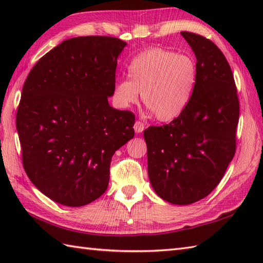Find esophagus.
I'll return each instance as SVG.
<instances>
[{"mask_svg": "<svg viewBox=\"0 0 263 263\" xmlns=\"http://www.w3.org/2000/svg\"><path fill=\"white\" fill-rule=\"evenodd\" d=\"M133 127H135V131L137 133H141L144 130V124L141 121H137L135 123V126H133Z\"/></svg>", "mask_w": 263, "mask_h": 263, "instance_id": "esophagus-1", "label": "esophagus"}]
</instances>
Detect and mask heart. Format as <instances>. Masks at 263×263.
Segmentation results:
<instances>
[{"instance_id":"obj_1","label":"heart","mask_w":263,"mask_h":263,"mask_svg":"<svg viewBox=\"0 0 263 263\" xmlns=\"http://www.w3.org/2000/svg\"><path fill=\"white\" fill-rule=\"evenodd\" d=\"M198 80L197 64L192 58L163 48L139 53L127 68V80L115 83L113 98L121 108L139 100L158 121L180 116L192 98Z\"/></svg>"}]
</instances>
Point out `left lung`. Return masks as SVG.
Here are the masks:
<instances>
[{
    "label": "left lung",
    "instance_id": "1",
    "mask_svg": "<svg viewBox=\"0 0 263 263\" xmlns=\"http://www.w3.org/2000/svg\"><path fill=\"white\" fill-rule=\"evenodd\" d=\"M197 58L198 80L183 113L163 126H149L148 175L159 197L190 204L211 193L236 150L239 103L225 55L203 36L182 31Z\"/></svg>",
    "mask_w": 263,
    "mask_h": 263
}]
</instances>
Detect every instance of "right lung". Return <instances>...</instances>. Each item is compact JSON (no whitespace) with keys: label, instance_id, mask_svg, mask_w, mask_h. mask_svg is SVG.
<instances>
[{"label":"right lung","instance_id":"1","mask_svg":"<svg viewBox=\"0 0 263 263\" xmlns=\"http://www.w3.org/2000/svg\"><path fill=\"white\" fill-rule=\"evenodd\" d=\"M125 46L107 36L66 39L33 65L22 87L15 120L22 164L33 185L60 204L98 199L111 157L135 137L133 113L108 104Z\"/></svg>","mask_w":263,"mask_h":263}]
</instances>
